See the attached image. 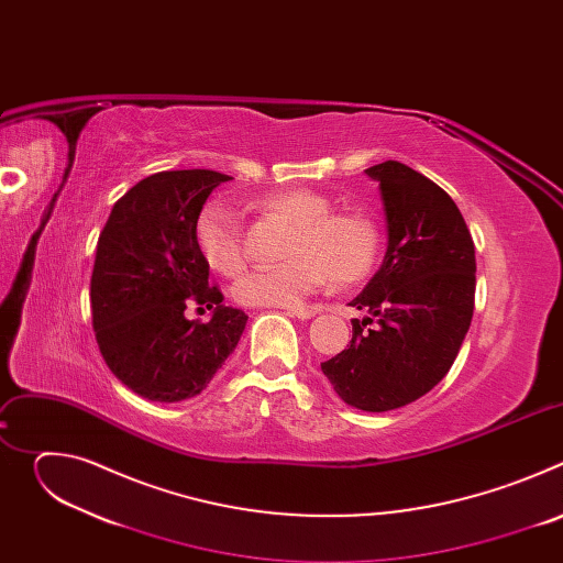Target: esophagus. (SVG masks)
Listing matches in <instances>:
<instances>
[{
  "label": "esophagus",
  "mask_w": 563,
  "mask_h": 563,
  "mask_svg": "<svg viewBox=\"0 0 563 563\" xmlns=\"http://www.w3.org/2000/svg\"><path fill=\"white\" fill-rule=\"evenodd\" d=\"M287 313H291V316H296V318H300V320H307V318H311V316L316 313V309L294 305V307H287Z\"/></svg>",
  "instance_id": "obj_1"
}]
</instances>
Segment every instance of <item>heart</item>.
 Listing matches in <instances>:
<instances>
[{"mask_svg": "<svg viewBox=\"0 0 563 563\" xmlns=\"http://www.w3.org/2000/svg\"><path fill=\"white\" fill-rule=\"evenodd\" d=\"M256 209L289 222L276 267H258L240 278L231 294L250 307L296 305L330 278L336 287L363 280L380 256V229L361 211H332L334 202L313 189H283L256 200ZM202 261L233 278L245 267V245L233 209L222 200L207 202L194 227Z\"/></svg>", "mask_w": 563, "mask_h": 563, "instance_id": "b5f03b06", "label": "heart"}]
</instances>
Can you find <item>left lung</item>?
<instances>
[{
	"label": "left lung",
	"instance_id": "left-lung-1",
	"mask_svg": "<svg viewBox=\"0 0 563 563\" xmlns=\"http://www.w3.org/2000/svg\"><path fill=\"white\" fill-rule=\"evenodd\" d=\"M365 174L380 189L387 252L350 302L369 316L352 320L347 350L320 369L347 406L387 412L421 398L450 372L470 330L476 261L459 207L437 183L396 159Z\"/></svg>",
	"mask_w": 563,
	"mask_h": 563
}]
</instances>
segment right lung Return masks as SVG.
I'll list each match as a JSON object with an SVG mask.
<instances>
[{"instance_id": "add662e5", "label": "right lung", "mask_w": 563, "mask_h": 563, "mask_svg": "<svg viewBox=\"0 0 563 563\" xmlns=\"http://www.w3.org/2000/svg\"><path fill=\"white\" fill-rule=\"evenodd\" d=\"M231 180L211 169L159 172L131 187L100 233L91 313L100 354L135 394L159 404L200 394L245 332V311L209 285L194 227L209 194ZM214 309L207 324L184 309Z\"/></svg>"}]
</instances>
